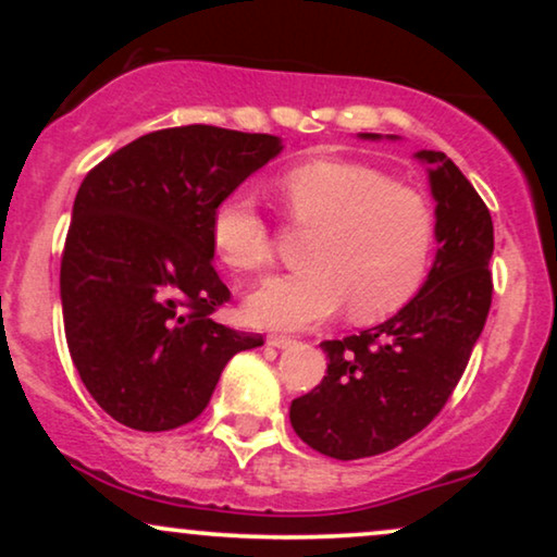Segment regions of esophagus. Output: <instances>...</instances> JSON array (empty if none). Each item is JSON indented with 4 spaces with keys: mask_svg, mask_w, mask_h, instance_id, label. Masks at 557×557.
<instances>
[{
    "mask_svg": "<svg viewBox=\"0 0 557 557\" xmlns=\"http://www.w3.org/2000/svg\"><path fill=\"white\" fill-rule=\"evenodd\" d=\"M267 345H272V348H290V345H296V341L287 335H270L267 337Z\"/></svg>",
    "mask_w": 557,
    "mask_h": 557,
    "instance_id": "esophagus-1",
    "label": "esophagus"
}]
</instances>
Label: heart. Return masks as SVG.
<instances>
[{"mask_svg":"<svg viewBox=\"0 0 557 557\" xmlns=\"http://www.w3.org/2000/svg\"><path fill=\"white\" fill-rule=\"evenodd\" d=\"M287 214L317 230L309 270L274 274L246 298L259 327L300 330L348 304L356 322L393 317L419 293L434 248V212L419 190L382 170L345 159H314L280 181ZM216 257L240 272L272 261V235L257 198L233 190L209 220Z\"/></svg>","mask_w":557,"mask_h":557,"instance_id":"1","label":"heart"}]
</instances>
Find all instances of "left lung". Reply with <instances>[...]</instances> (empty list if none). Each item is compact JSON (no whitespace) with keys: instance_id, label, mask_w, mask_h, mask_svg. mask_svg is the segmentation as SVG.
Listing matches in <instances>:
<instances>
[{"instance_id":"1","label":"left lung","mask_w":557,"mask_h":557,"mask_svg":"<svg viewBox=\"0 0 557 557\" xmlns=\"http://www.w3.org/2000/svg\"><path fill=\"white\" fill-rule=\"evenodd\" d=\"M417 159L437 203V253L424 285L387 322L324 341L327 374L290 403L298 437L337 461L380 456L424 430L456 389L490 314V209L443 151L421 149Z\"/></svg>"}]
</instances>
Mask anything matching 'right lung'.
Returning a JSON list of instances; mask_svg holds the SVG:
<instances>
[{
    "label": "right lung",
    "mask_w": 557,
    "mask_h": 557,
    "mask_svg": "<svg viewBox=\"0 0 557 557\" xmlns=\"http://www.w3.org/2000/svg\"><path fill=\"white\" fill-rule=\"evenodd\" d=\"M280 151L283 140L267 133L168 127L81 183L60 270L65 337L83 385L120 424H188L225 363L264 345L212 319L230 290L212 264L209 220Z\"/></svg>",
    "instance_id": "1"
}]
</instances>
